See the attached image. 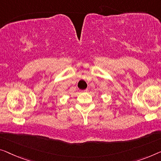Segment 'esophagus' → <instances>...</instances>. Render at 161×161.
Masks as SVG:
<instances>
[{"mask_svg":"<svg viewBox=\"0 0 161 161\" xmlns=\"http://www.w3.org/2000/svg\"><path fill=\"white\" fill-rule=\"evenodd\" d=\"M87 91H88V89H85V90H82V91H81V92H87Z\"/></svg>","mask_w":161,"mask_h":161,"instance_id":"esophagus-1","label":"esophagus"}]
</instances>
